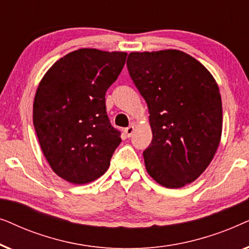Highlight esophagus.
Here are the masks:
<instances>
[{
  "label": "esophagus",
  "instance_id": "obj_1",
  "mask_svg": "<svg viewBox=\"0 0 249 249\" xmlns=\"http://www.w3.org/2000/svg\"><path fill=\"white\" fill-rule=\"evenodd\" d=\"M134 131H135L134 125H129L128 128L124 129V134H125V136H127V137H131L132 134H134Z\"/></svg>",
  "mask_w": 249,
  "mask_h": 249
}]
</instances>
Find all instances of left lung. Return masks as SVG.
Segmentation results:
<instances>
[{
  "instance_id": "1",
  "label": "left lung",
  "mask_w": 249,
  "mask_h": 249,
  "mask_svg": "<svg viewBox=\"0 0 249 249\" xmlns=\"http://www.w3.org/2000/svg\"><path fill=\"white\" fill-rule=\"evenodd\" d=\"M127 68L146 103L153 139L142 152L149 176L166 188L196 180L222 132V102L209 70L178 50L132 52Z\"/></svg>"
}]
</instances>
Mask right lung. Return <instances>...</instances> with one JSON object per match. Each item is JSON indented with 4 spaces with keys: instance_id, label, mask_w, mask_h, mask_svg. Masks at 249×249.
<instances>
[{
    "instance_id": "obj_1",
    "label": "right lung",
    "mask_w": 249,
    "mask_h": 249,
    "mask_svg": "<svg viewBox=\"0 0 249 249\" xmlns=\"http://www.w3.org/2000/svg\"><path fill=\"white\" fill-rule=\"evenodd\" d=\"M125 57L124 52L73 51L56 61L39 83L34 127L51 168L67 181H94L110 166L121 132L107 117L105 94Z\"/></svg>"
}]
</instances>
